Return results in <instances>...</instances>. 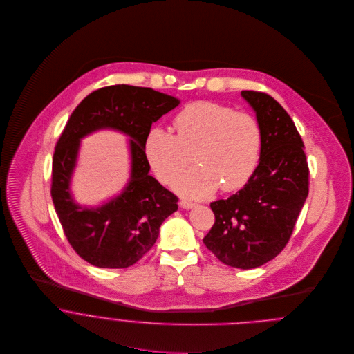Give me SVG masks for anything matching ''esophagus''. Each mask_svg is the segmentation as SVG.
<instances>
[{
	"mask_svg": "<svg viewBox=\"0 0 354 354\" xmlns=\"http://www.w3.org/2000/svg\"><path fill=\"white\" fill-rule=\"evenodd\" d=\"M180 207L184 208V209H191V208L196 207V204L195 203L187 202V201H181L180 202Z\"/></svg>",
	"mask_w": 354,
	"mask_h": 354,
	"instance_id": "obj_1",
	"label": "esophagus"
}]
</instances>
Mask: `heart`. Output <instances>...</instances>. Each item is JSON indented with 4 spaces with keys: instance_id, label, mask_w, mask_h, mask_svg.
Here are the masks:
<instances>
[{
    "instance_id": "heart-1",
    "label": "heart",
    "mask_w": 354,
    "mask_h": 354,
    "mask_svg": "<svg viewBox=\"0 0 354 354\" xmlns=\"http://www.w3.org/2000/svg\"><path fill=\"white\" fill-rule=\"evenodd\" d=\"M174 127L176 132L152 128L145 140V153L158 180L169 183L195 150L199 163L173 181L181 196L205 199L221 185L232 192L252 178L263 149L261 127L252 114L218 102H192L178 111Z\"/></svg>"
}]
</instances>
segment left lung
Here are the masks:
<instances>
[{"instance_id": "left-lung-1", "label": "left lung", "mask_w": 354, "mask_h": 354, "mask_svg": "<svg viewBox=\"0 0 354 354\" xmlns=\"http://www.w3.org/2000/svg\"><path fill=\"white\" fill-rule=\"evenodd\" d=\"M263 132L260 163L236 195L209 204L215 223L203 239L222 263L250 270L274 259L288 244L308 196L304 143L286 110L272 97L241 91Z\"/></svg>"}]
</instances>
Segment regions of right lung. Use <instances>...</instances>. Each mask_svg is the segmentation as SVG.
<instances>
[{
    "label": "right lung",
    "mask_w": 354,
    "mask_h": 354,
    "mask_svg": "<svg viewBox=\"0 0 354 354\" xmlns=\"http://www.w3.org/2000/svg\"><path fill=\"white\" fill-rule=\"evenodd\" d=\"M180 100L147 87L117 84L87 95L71 114L53 155L51 199L64 233L76 253L101 268H127L149 252L162 222L177 211V196L149 174L145 140L152 122ZM118 130L129 138L131 177L115 198L84 207L70 194L80 140L100 130Z\"/></svg>",
    "instance_id": "1"
}]
</instances>
